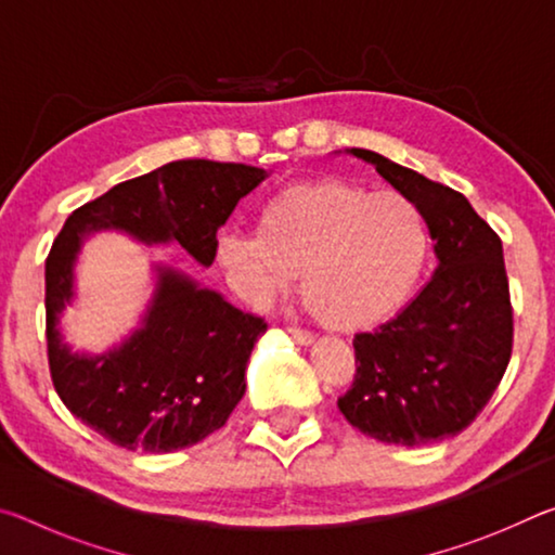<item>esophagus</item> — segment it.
I'll return each mask as SVG.
<instances>
[{
  "label": "esophagus",
  "mask_w": 555,
  "mask_h": 555,
  "mask_svg": "<svg viewBox=\"0 0 555 555\" xmlns=\"http://www.w3.org/2000/svg\"><path fill=\"white\" fill-rule=\"evenodd\" d=\"M288 335H291V340L298 343V345H311L315 340L311 333L300 331V327H288Z\"/></svg>",
  "instance_id": "obj_1"
}]
</instances>
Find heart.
Here are the masks:
<instances>
[{
	"mask_svg": "<svg viewBox=\"0 0 555 555\" xmlns=\"http://www.w3.org/2000/svg\"><path fill=\"white\" fill-rule=\"evenodd\" d=\"M426 257V220L409 195L337 178L286 188L259 210L257 234L218 240L220 267L244 300L269 306L300 276V300L333 331H362L399 311Z\"/></svg>",
	"mask_w": 555,
	"mask_h": 555,
	"instance_id": "b5f03b06",
	"label": "heart"
}]
</instances>
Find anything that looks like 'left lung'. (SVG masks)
<instances>
[{
	"instance_id": "1",
	"label": "left lung",
	"mask_w": 555,
	"mask_h": 555,
	"mask_svg": "<svg viewBox=\"0 0 555 555\" xmlns=\"http://www.w3.org/2000/svg\"><path fill=\"white\" fill-rule=\"evenodd\" d=\"M345 152L418 205L438 267L403 311L354 335L357 374L337 406L382 443H440L473 424L509 364L514 327L502 240L463 193L367 149Z\"/></svg>"
}]
</instances>
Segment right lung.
I'll return each mask as SVG.
<instances>
[{
	"label": "right lung",
	"instance_id": "obj_1",
	"mask_svg": "<svg viewBox=\"0 0 555 555\" xmlns=\"http://www.w3.org/2000/svg\"><path fill=\"white\" fill-rule=\"evenodd\" d=\"M269 171L205 158L171 162L109 188L65 220L46 259V340L53 387L73 416L109 443L173 453L224 426L244 397V370L267 323L168 264H152L154 291L139 325L105 352H75L61 331L75 300L82 242L125 232L144 247L181 244L210 267L218 230Z\"/></svg>",
	"mask_w": 555,
	"mask_h": 555
}]
</instances>
